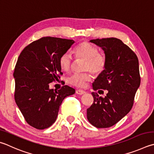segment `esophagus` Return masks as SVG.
I'll use <instances>...</instances> for the list:
<instances>
[{"label":"esophagus","mask_w":154,"mask_h":154,"mask_svg":"<svg viewBox=\"0 0 154 154\" xmlns=\"http://www.w3.org/2000/svg\"><path fill=\"white\" fill-rule=\"evenodd\" d=\"M85 93V91L84 90H82V89H77V90H76V94L79 95H82Z\"/></svg>","instance_id":"esophagus-1"}]
</instances>
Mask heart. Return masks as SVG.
Segmentation results:
<instances>
[{"label":"heart","instance_id":"b5f03b06","mask_svg":"<svg viewBox=\"0 0 154 154\" xmlns=\"http://www.w3.org/2000/svg\"><path fill=\"white\" fill-rule=\"evenodd\" d=\"M73 54L76 59L83 60L82 73H74L69 77L68 83L77 88H82L91 80V72L94 75H99L104 71L107 65V58L102 52H98L96 47L88 42H83L75 47ZM73 60L69 53H64L59 58V66L64 71H69L71 69Z\"/></svg>","mask_w":154,"mask_h":154}]
</instances>
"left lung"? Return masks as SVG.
Instances as JSON below:
<instances>
[{
    "label": "left lung",
    "mask_w": 154,
    "mask_h": 154,
    "mask_svg": "<svg viewBox=\"0 0 154 154\" xmlns=\"http://www.w3.org/2000/svg\"><path fill=\"white\" fill-rule=\"evenodd\" d=\"M103 49L107 65L92 84L94 91L108 93L104 97L92 92L94 103L87 109V118L97 128H108L129 112L140 85L138 58L129 47L116 38L90 40ZM99 92V91H98Z\"/></svg>",
    "instance_id": "1"
}]
</instances>
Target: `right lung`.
Listing matches in <instances>:
<instances>
[{
  "instance_id": "obj_1",
  "label": "right lung",
  "mask_w": 154,
  "mask_h": 154,
  "mask_svg": "<svg viewBox=\"0 0 154 154\" xmlns=\"http://www.w3.org/2000/svg\"><path fill=\"white\" fill-rule=\"evenodd\" d=\"M75 41L42 37L27 45L18 58L13 76L15 100L25 120L37 129H45L56 121L63 100L75 94L64 85L58 90L49 88L50 83L63 73L59 58Z\"/></svg>"
}]
</instances>
